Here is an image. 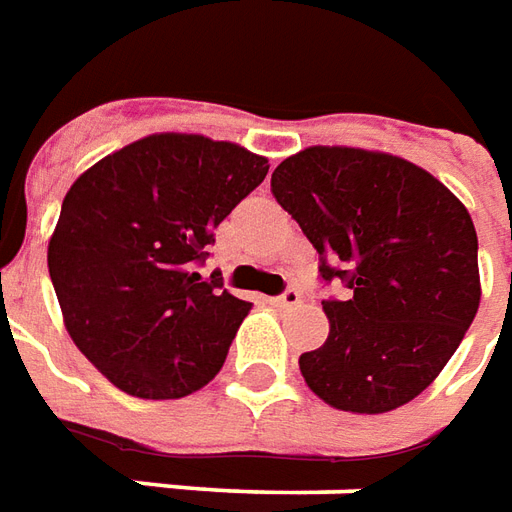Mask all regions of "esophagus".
I'll return each mask as SVG.
<instances>
[{
	"label": "esophagus",
	"instance_id": "1",
	"mask_svg": "<svg viewBox=\"0 0 512 512\" xmlns=\"http://www.w3.org/2000/svg\"><path fill=\"white\" fill-rule=\"evenodd\" d=\"M300 300H303V297H300V292H297V289H286L284 295L273 297L270 303H273V306H278V308H292V306H297Z\"/></svg>",
	"mask_w": 512,
	"mask_h": 512
}]
</instances>
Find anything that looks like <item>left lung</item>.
I'll return each mask as SVG.
<instances>
[{"mask_svg": "<svg viewBox=\"0 0 512 512\" xmlns=\"http://www.w3.org/2000/svg\"><path fill=\"white\" fill-rule=\"evenodd\" d=\"M273 195L320 253L331 333L300 355L308 389L336 411L389 413L419 397L480 308L477 231L466 206L408 159L311 146L273 173Z\"/></svg>", "mask_w": 512, "mask_h": 512, "instance_id": "left-lung-1", "label": "left lung"}]
</instances>
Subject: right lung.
Masks as SVG:
<instances>
[{
  "label": "right lung",
  "instance_id": "1",
  "mask_svg": "<svg viewBox=\"0 0 512 512\" xmlns=\"http://www.w3.org/2000/svg\"><path fill=\"white\" fill-rule=\"evenodd\" d=\"M267 170L237 143L162 132L99 159L65 192L49 275L65 331L115 389L179 400L220 372L250 303L192 264Z\"/></svg>",
  "mask_w": 512,
  "mask_h": 512
}]
</instances>
